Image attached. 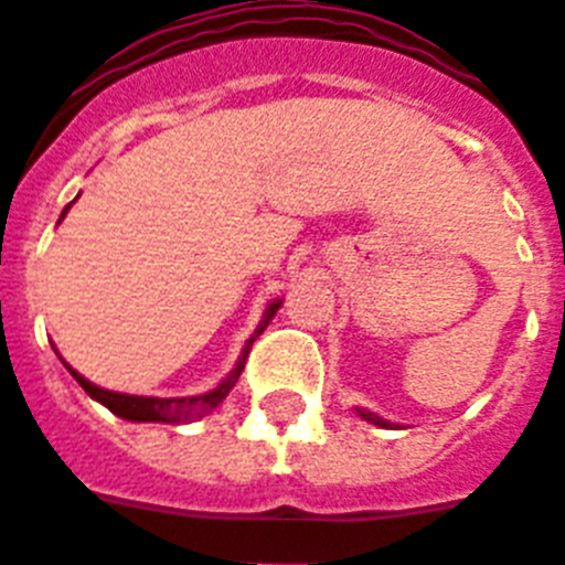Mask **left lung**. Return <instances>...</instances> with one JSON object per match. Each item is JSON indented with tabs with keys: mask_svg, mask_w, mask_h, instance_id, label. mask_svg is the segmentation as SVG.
Masks as SVG:
<instances>
[{
	"mask_svg": "<svg viewBox=\"0 0 565 565\" xmlns=\"http://www.w3.org/2000/svg\"><path fill=\"white\" fill-rule=\"evenodd\" d=\"M358 411V416H361L363 422H372V425H377V428H395V422L384 419V416H377V413L366 411V407H354Z\"/></svg>",
	"mask_w": 565,
	"mask_h": 565,
	"instance_id": "obj_1",
	"label": "left lung"
}]
</instances>
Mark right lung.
I'll use <instances>...</instances> for the list:
<instances>
[{"mask_svg": "<svg viewBox=\"0 0 565 565\" xmlns=\"http://www.w3.org/2000/svg\"><path fill=\"white\" fill-rule=\"evenodd\" d=\"M73 207V202L66 204L64 213H61V220L66 216V211ZM57 220V222H61ZM278 308H281V299H275L266 305L264 310V319H260V326L255 328V334L248 337L246 345H243V352H239L237 363H234V370H231V375L225 377V381H220V384L213 386V390H207V393L202 395H175V398H158V395H128V393H114V390H105V386H96L93 381H87L84 375H78V372L70 366V363L64 361V366L70 370V375L82 384V390L87 395H90L93 402L105 404L114 416H119V419H128V422H170V425H179V422H193V419H202L204 413H211L216 404L225 398V395L234 390V384H237L239 372H243V366H246V358H248V349H252V343H255L257 337L264 334V328L273 322V317L278 313Z\"/></svg>", "mask_w": 565, "mask_h": 565, "instance_id": "obj_1", "label": "right lung"}]
</instances>
